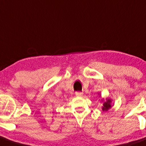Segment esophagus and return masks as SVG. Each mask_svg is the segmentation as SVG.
Instances as JSON below:
<instances>
[{
    "instance_id": "34e87169",
    "label": "esophagus",
    "mask_w": 146,
    "mask_h": 146,
    "mask_svg": "<svg viewBox=\"0 0 146 146\" xmlns=\"http://www.w3.org/2000/svg\"><path fill=\"white\" fill-rule=\"evenodd\" d=\"M76 95L77 96H82V93L78 91V92H76Z\"/></svg>"
}]
</instances>
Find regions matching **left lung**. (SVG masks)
<instances>
[{"label": "left lung", "mask_w": 146, "mask_h": 146, "mask_svg": "<svg viewBox=\"0 0 146 146\" xmlns=\"http://www.w3.org/2000/svg\"><path fill=\"white\" fill-rule=\"evenodd\" d=\"M111 99L107 98L106 101L104 102L103 106L102 107V111H107V110H110V109L111 107Z\"/></svg>", "instance_id": "1"}]
</instances>
